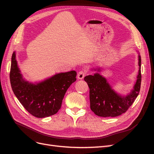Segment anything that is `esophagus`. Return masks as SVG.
<instances>
[{
	"label": "esophagus",
	"mask_w": 154,
	"mask_h": 154,
	"mask_svg": "<svg viewBox=\"0 0 154 154\" xmlns=\"http://www.w3.org/2000/svg\"><path fill=\"white\" fill-rule=\"evenodd\" d=\"M85 74H86V71H83H83H80V72L78 73V78L82 80V79L84 78V76H85Z\"/></svg>",
	"instance_id": "esophagus-1"
}]
</instances>
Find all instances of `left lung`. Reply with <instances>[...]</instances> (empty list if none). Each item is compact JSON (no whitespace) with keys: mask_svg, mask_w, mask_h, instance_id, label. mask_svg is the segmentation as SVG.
Returning a JSON list of instances; mask_svg holds the SVG:
<instances>
[{"mask_svg":"<svg viewBox=\"0 0 154 154\" xmlns=\"http://www.w3.org/2000/svg\"><path fill=\"white\" fill-rule=\"evenodd\" d=\"M141 57L139 56V74L134 89L127 96H122L112 89L106 79L96 73L84 78L89 87L91 109L100 117H116L125 113L136 100L141 88Z\"/></svg>","mask_w":154,"mask_h":154,"instance_id":"left-lung-1","label":"left lung"}]
</instances>
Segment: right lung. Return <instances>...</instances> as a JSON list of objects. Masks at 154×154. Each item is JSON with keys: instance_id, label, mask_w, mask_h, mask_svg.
<instances>
[{"instance_id": "add662e5", "label": "right lung", "mask_w": 154, "mask_h": 154, "mask_svg": "<svg viewBox=\"0 0 154 154\" xmlns=\"http://www.w3.org/2000/svg\"><path fill=\"white\" fill-rule=\"evenodd\" d=\"M76 72L59 73L44 82L32 84L22 78L13 53L10 72L12 90L26 110L35 117L42 118L58 112L65 94L76 80Z\"/></svg>"}]
</instances>
